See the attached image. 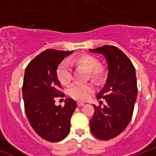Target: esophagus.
<instances>
[{
  "mask_svg": "<svg viewBox=\"0 0 156 156\" xmlns=\"http://www.w3.org/2000/svg\"><path fill=\"white\" fill-rule=\"evenodd\" d=\"M77 105H78V106H80H80L83 105H84V103L82 102V101H77Z\"/></svg>",
  "mask_w": 156,
  "mask_h": 156,
  "instance_id": "esophagus-1",
  "label": "esophagus"
}]
</instances>
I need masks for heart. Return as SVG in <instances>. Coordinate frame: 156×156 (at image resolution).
Instances as JSON below:
<instances>
[{"mask_svg":"<svg viewBox=\"0 0 156 156\" xmlns=\"http://www.w3.org/2000/svg\"><path fill=\"white\" fill-rule=\"evenodd\" d=\"M70 63L81 66L88 72L90 79L94 81H100L105 76V69L99 66V62L94 56L90 55H82L75 58ZM59 82L63 85L69 84L72 79V72L70 66L67 61L62 62L58 65L56 71ZM94 91L91 83L79 84L74 83L69 89V94L72 98L79 101H86Z\"/></svg>","mask_w":156,"mask_h":156,"instance_id":"heart-1","label":"heart"}]
</instances>
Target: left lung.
I'll list each match as a JSON object with an SVG mask.
<instances>
[{"mask_svg":"<svg viewBox=\"0 0 156 156\" xmlns=\"http://www.w3.org/2000/svg\"><path fill=\"white\" fill-rule=\"evenodd\" d=\"M102 54L108 64V76L98 99H105L104 108L94 105V113L90 120V131L95 137L108 140L120 134L133 115L137 95L135 68L129 58L119 48L104 45L89 49Z\"/></svg>","mask_w":156,"mask_h":156,"instance_id":"1","label":"left lung"}]
</instances>
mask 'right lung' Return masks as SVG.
I'll list each match as a JSON object with an SVG mask.
<instances>
[{"label": "right lung", "mask_w": 156, "mask_h": 156, "mask_svg": "<svg viewBox=\"0 0 156 156\" xmlns=\"http://www.w3.org/2000/svg\"><path fill=\"white\" fill-rule=\"evenodd\" d=\"M72 51L48 49L36 56L26 68L23 95L27 119L36 133L43 139L60 141L70 130V119L77 105L72 98L64 106L55 105V98L62 97L57 68Z\"/></svg>", "instance_id": "1"}]
</instances>
